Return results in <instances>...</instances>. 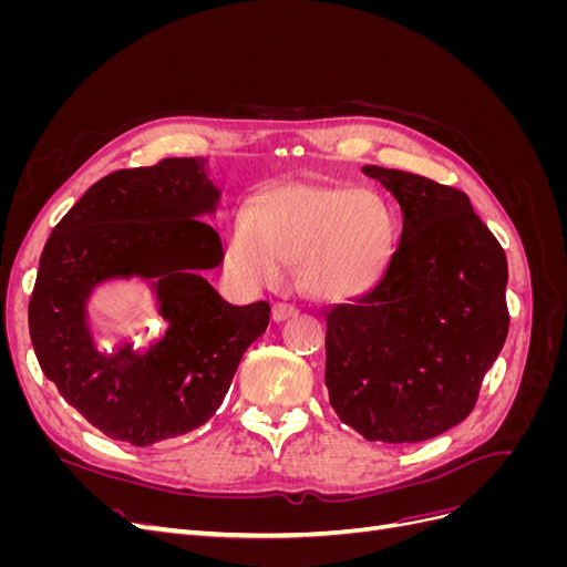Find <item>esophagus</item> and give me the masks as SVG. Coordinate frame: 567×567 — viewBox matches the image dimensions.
<instances>
[{
  "mask_svg": "<svg viewBox=\"0 0 567 567\" xmlns=\"http://www.w3.org/2000/svg\"><path fill=\"white\" fill-rule=\"evenodd\" d=\"M296 315V307H290V305H286V302H277L271 307V319L274 321H286L288 317H293Z\"/></svg>",
  "mask_w": 567,
  "mask_h": 567,
  "instance_id": "34e87169",
  "label": "esophagus"
}]
</instances>
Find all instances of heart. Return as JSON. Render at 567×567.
<instances>
[{
    "label": "heart",
    "instance_id": "1",
    "mask_svg": "<svg viewBox=\"0 0 567 567\" xmlns=\"http://www.w3.org/2000/svg\"><path fill=\"white\" fill-rule=\"evenodd\" d=\"M398 227L392 210L352 186L290 182L238 208L225 236V262L248 288L274 286L293 265L302 293L319 302L362 298L390 269Z\"/></svg>",
    "mask_w": 567,
    "mask_h": 567
}]
</instances>
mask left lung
Listing matches in <instances>:
<instances>
[{"label": "left lung", "instance_id": "8db88e82", "mask_svg": "<svg viewBox=\"0 0 567 567\" xmlns=\"http://www.w3.org/2000/svg\"><path fill=\"white\" fill-rule=\"evenodd\" d=\"M362 173L400 203L402 236L371 293L326 310V388L371 442H423L466 419L508 333V265L468 196L414 173Z\"/></svg>", "mask_w": 567, "mask_h": 567}]
</instances>
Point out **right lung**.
Returning <instances> with one entry per match:
<instances>
[{"label": "right lung", "mask_w": 567, "mask_h": 567, "mask_svg": "<svg viewBox=\"0 0 567 567\" xmlns=\"http://www.w3.org/2000/svg\"><path fill=\"white\" fill-rule=\"evenodd\" d=\"M221 192L205 158L117 169L51 231L28 307L30 340L61 398L111 440L148 447L215 416L269 305H231L203 271L221 262ZM111 280H146L166 329L113 353L93 342L89 302Z\"/></svg>", "instance_id": "obj_1"}]
</instances>
